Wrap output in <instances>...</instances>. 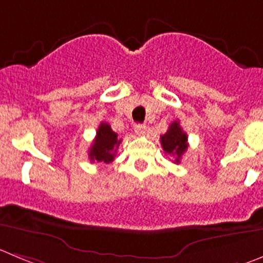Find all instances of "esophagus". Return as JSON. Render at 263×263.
Instances as JSON below:
<instances>
[{"mask_svg": "<svg viewBox=\"0 0 263 263\" xmlns=\"http://www.w3.org/2000/svg\"><path fill=\"white\" fill-rule=\"evenodd\" d=\"M134 132H136V134H138V136H144L147 132V126L144 124H137L136 126H134Z\"/></svg>", "mask_w": 263, "mask_h": 263, "instance_id": "esophagus-1", "label": "esophagus"}]
</instances>
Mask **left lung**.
<instances>
[{"instance_id":"obj_1","label":"left lung","mask_w":263,"mask_h":263,"mask_svg":"<svg viewBox=\"0 0 263 263\" xmlns=\"http://www.w3.org/2000/svg\"><path fill=\"white\" fill-rule=\"evenodd\" d=\"M160 142H161L162 149L166 154L176 156L174 162H177V164H178L182 155L187 151V147H189L187 134L182 130L178 120H176V121L169 125V129H167L166 133L160 137Z\"/></svg>"}]
</instances>
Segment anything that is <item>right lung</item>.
<instances>
[{"label": "right lung", "mask_w": 263, "mask_h": 263, "mask_svg": "<svg viewBox=\"0 0 263 263\" xmlns=\"http://www.w3.org/2000/svg\"><path fill=\"white\" fill-rule=\"evenodd\" d=\"M120 143L121 139L117 138V134L111 129L109 124L102 122L89 149V159L91 161L109 164L114 161Z\"/></svg>", "instance_id": "1"}]
</instances>
